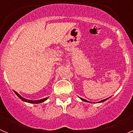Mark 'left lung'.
Returning <instances> with one entry per match:
<instances>
[{"label": "left lung", "instance_id": "1", "mask_svg": "<svg viewBox=\"0 0 133 133\" xmlns=\"http://www.w3.org/2000/svg\"><path fill=\"white\" fill-rule=\"evenodd\" d=\"M108 98H106V99H104V100H103V101H100L99 103H101V102H104V101H106V100H107ZM81 100H83V101H85V102H88L87 101V100H85V99H83V98H81Z\"/></svg>", "mask_w": 133, "mask_h": 133}]
</instances>
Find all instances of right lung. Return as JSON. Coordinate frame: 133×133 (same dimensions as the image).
<instances>
[{
    "instance_id": "1",
    "label": "right lung",
    "mask_w": 133,
    "mask_h": 133,
    "mask_svg": "<svg viewBox=\"0 0 133 133\" xmlns=\"http://www.w3.org/2000/svg\"><path fill=\"white\" fill-rule=\"evenodd\" d=\"M15 94H16V95H17V96H18L20 98H21V100H23V101H25V102H27V103H35V104H38V103H43V102L45 101L48 98H43V99H41V100H37V101H30V100H27V99H26V98L22 97L21 95H20L18 93H17L16 91H15Z\"/></svg>"
}]
</instances>
